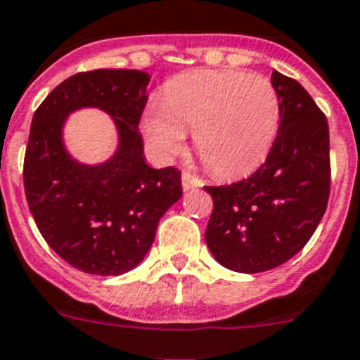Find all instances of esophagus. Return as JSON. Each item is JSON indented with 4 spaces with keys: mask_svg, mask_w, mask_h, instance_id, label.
I'll return each instance as SVG.
<instances>
[{
    "mask_svg": "<svg viewBox=\"0 0 360 360\" xmlns=\"http://www.w3.org/2000/svg\"><path fill=\"white\" fill-rule=\"evenodd\" d=\"M200 186H202L200 178H197V176H195V174L184 171V173H182V187H184V191H187V189H195V187H200Z\"/></svg>",
    "mask_w": 360,
    "mask_h": 360,
    "instance_id": "34e87169",
    "label": "esophagus"
}]
</instances>
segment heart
<instances>
[{
    "mask_svg": "<svg viewBox=\"0 0 360 360\" xmlns=\"http://www.w3.org/2000/svg\"><path fill=\"white\" fill-rule=\"evenodd\" d=\"M162 105L148 106L145 138L162 160L184 150L186 130L207 171L222 178L250 173L266 158L280 127V97L266 77L197 70L169 80Z\"/></svg>",
    "mask_w": 360,
    "mask_h": 360,
    "instance_id": "1",
    "label": "heart"
}]
</instances>
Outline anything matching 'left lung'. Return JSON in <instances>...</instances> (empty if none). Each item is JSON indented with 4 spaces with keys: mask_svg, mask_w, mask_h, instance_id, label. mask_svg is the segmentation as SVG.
Masks as SVG:
<instances>
[{
    "mask_svg": "<svg viewBox=\"0 0 360 360\" xmlns=\"http://www.w3.org/2000/svg\"><path fill=\"white\" fill-rule=\"evenodd\" d=\"M280 130L265 163L230 186H206L207 248L222 266L255 274L298 254L322 221L331 189L326 114L298 80L272 73Z\"/></svg>",
    "mask_w": 360,
    "mask_h": 360,
    "instance_id": "obj_1",
    "label": "left lung"
}]
</instances>
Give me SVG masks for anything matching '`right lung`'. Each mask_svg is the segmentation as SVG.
I'll list each match as a JSON object with an SVG mask.
<instances>
[{
    "label": "right lung",
    "instance_id": "1",
    "mask_svg": "<svg viewBox=\"0 0 360 360\" xmlns=\"http://www.w3.org/2000/svg\"><path fill=\"white\" fill-rule=\"evenodd\" d=\"M148 75L136 70H94L71 75L32 115L23 158V187L41 237L71 266L120 276L143 261L162 215L182 197L176 167L153 169L138 132ZM97 105L115 117L120 148L103 166L86 168L61 145L65 115Z\"/></svg>",
    "mask_w": 360,
    "mask_h": 360
}]
</instances>
